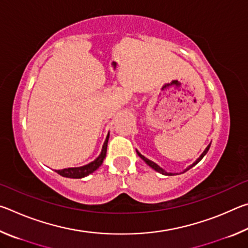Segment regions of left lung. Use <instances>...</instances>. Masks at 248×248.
I'll use <instances>...</instances> for the list:
<instances>
[{"label": "left lung", "mask_w": 248, "mask_h": 248, "mask_svg": "<svg viewBox=\"0 0 248 248\" xmlns=\"http://www.w3.org/2000/svg\"><path fill=\"white\" fill-rule=\"evenodd\" d=\"M209 149H210V144L207 146V149H205L204 151H203V153L202 154H201L200 155V157L198 158V159H197V161L194 163V164H192V165H190L189 167H187V169H186V170H184V171H187L188 170H190L191 169V167L192 166H195L196 164H197V163H198V162H200L201 161V159H202V157L204 156V155L205 154H207V152H208V151H209ZM138 153V155H139V156L142 158V159H143V161L146 163V164H148L150 167H152V169L153 170H156V171H158V173H162V174H164V175H175V174H171V173H166V171L164 170H162L161 169V167H159L158 165H156V164H155V163L154 162H152V161H150V159H148V158H146V157H144L143 156V155H141L139 152H137Z\"/></svg>", "instance_id": "left-lung-1"}]
</instances>
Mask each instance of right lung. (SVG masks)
I'll list each match as a JSON object with an SVG mask.
<instances>
[{"instance_id":"right-lung-1","label":"right lung","mask_w":248,"mask_h":248,"mask_svg":"<svg viewBox=\"0 0 248 248\" xmlns=\"http://www.w3.org/2000/svg\"><path fill=\"white\" fill-rule=\"evenodd\" d=\"M108 139H109V133L105 140V143L103 145V150L102 153H100L99 156L93 161L90 164L84 165L81 167H71V169H64V170H56L59 175L63 176V177H68V178H83L85 176L90 175L91 173H93L98 167L102 165V163L104 161L105 156H106V152H107V143H108Z\"/></svg>"}]
</instances>
